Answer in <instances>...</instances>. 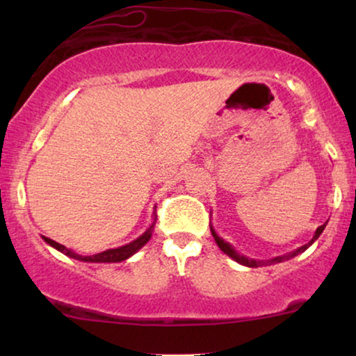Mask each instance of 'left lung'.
<instances>
[{"label":"left lung","mask_w":356,"mask_h":356,"mask_svg":"<svg viewBox=\"0 0 356 356\" xmlns=\"http://www.w3.org/2000/svg\"><path fill=\"white\" fill-rule=\"evenodd\" d=\"M324 227H325V223L324 225H321L318 230H316V233H314V236H313V240H311L308 245H305V246H301V248H298V250L296 251H293V252H290V254H286V256H279V257H274V259H269V261H252V259H248V257H245V256H241V254H238V252L233 250V248L228 245L227 241H223L220 236L217 235L216 232L212 230V235H213V238H216V243L218 245V248H220V250L225 252V254H228L232 257V259H235L236 262H240V264H243V266H248V267H259V266H262V264H277V262H282V261H286V259H291V257H295L296 254H300V252H303V251H306L308 250V248L313 245V243L318 240L319 238V235L321 233H323V230H324Z\"/></svg>","instance_id":"obj_1"}]
</instances>
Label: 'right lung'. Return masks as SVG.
<instances>
[{
  "instance_id": "obj_1",
  "label": "right lung",
  "mask_w": 356,
  "mask_h": 356,
  "mask_svg": "<svg viewBox=\"0 0 356 356\" xmlns=\"http://www.w3.org/2000/svg\"><path fill=\"white\" fill-rule=\"evenodd\" d=\"M152 232H154V223L149 227V230L144 233V235H140L138 240H134L133 243H129V245L126 246H121V248H115V250H106L104 252H99V254H94V256H79L76 254V252H72L71 250H67L66 246L60 245V243L53 241L51 238H47L43 236V240H45L48 245L56 248L58 251H61L63 254L70 256V257H74V259H79V261H86V262H121L124 259H128L129 256H133L136 251L140 250L145 243L150 240V236H152Z\"/></svg>"
}]
</instances>
